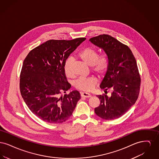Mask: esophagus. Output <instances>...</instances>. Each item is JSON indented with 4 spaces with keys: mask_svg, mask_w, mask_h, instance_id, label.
<instances>
[{
    "mask_svg": "<svg viewBox=\"0 0 159 159\" xmlns=\"http://www.w3.org/2000/svg\"><path fill=\"white\" fill-rule=\"evenodd\" d=\"M81 96L85 98H90L91 97V94H89V93H86V92H82L81 93Z\"/></svg>",
    "mask_w": 159,
    "mask_h": 159,
    "instance_id": "obj_1",
    "label": "esophagus"
}]
</instances>
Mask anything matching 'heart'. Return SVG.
<instances>
[{
	"instance_id": "b5f03b06",
	"label": "heart",
	"mask_w": 159,
	"mask_h": 159,
	"mask_svg": "<svg viewBox=\"0 0 159 159\" xmlns=\"http://www.w3.org/2000/svg\"><path fill=\"white\" fill-rule=\"evenodd\" d=\"M79 57L87 66L92 67L93 71L99 75H104L108 68V60L107 57L106 55H102L98 58V52L92 48L84 49L79 54ZM73 59L72 57L68 58L64 63V72L68 77L73 75ZM96 83L97 79L94 77H80L75 82V85L80 90L89 91L92 89Z\"/></svg>"
}]
</instances>
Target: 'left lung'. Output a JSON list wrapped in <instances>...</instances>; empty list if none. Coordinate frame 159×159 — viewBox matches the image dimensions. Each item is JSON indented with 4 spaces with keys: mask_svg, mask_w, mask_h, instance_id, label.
<instances>
[{
    "mask_svg": "<svg viewBox=\"0 0 159 159\" xmlns=\"http://www.w3.org/2000/svg\"><path fill=\"white\" fill-rule=\"evenodd\" d=\"M89 40L104 51L108 60L100 88L112 91L110 97L97 96L100 105L95 108V113L104 120L117 119L135 104L139 95L141 79L136 60L128 46L109 35H99Z\"/></svg>",
    "mask_w": 159,
    "mask_h": 159,
    "instance_id": "obj_1",
    "label": "left lung"
}]
</instances>
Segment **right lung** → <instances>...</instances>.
Wrapping results in <instances>:
<instances>
[{"label": "right lung", "instance_id": "1", "mask_svg": "<svg viewBox=\"0 0 159 159\" xmlns=\"http://www.w3.org/2000/svg\"><path fill=\"white\" fill-rule=\"evenodd\" d=\"M86 38L49 40L31 50L24 61L20 75L21 96L31 111L49 123L67 120L80 95L67 82L64 63Z\"/></svg>", "mask_w": 159, "mask_h": 159}]
</instances>
